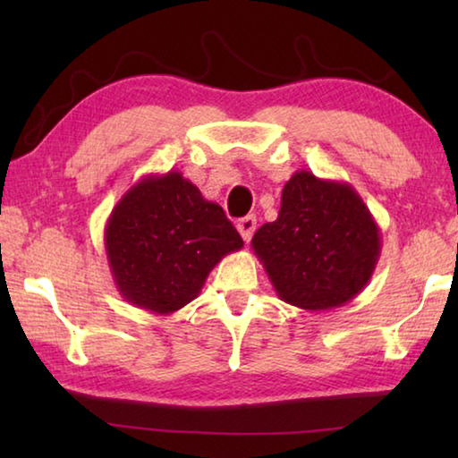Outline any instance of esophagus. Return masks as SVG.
I'll return each instance as SVG.
<instances>
[{"label":"esophagus","instance_id":"obj_1","mask_svg":"<svg viewBox=\"0 0 458 458\" xmlns=\"http://www.w3.org/2000/svg\"><path fill=\"white\" fill-rule=\"evenodd\" d=\"M254 230H257V218L254 216H246V218L238 222V232L244 238V242H250Z\"/></svg>","mask_w":458,"mask_h":458}]
</instances>
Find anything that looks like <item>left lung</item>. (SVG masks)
<instances>
[{
  "label": "left lung",
  "mask_w": 458,
  "mask_h": 458,
  "mask_svg": "<svg viewBox=\"0 0 458 458\" xmlns=\"http://www.w3.org/2000/svg\"><path fill=\"white\" fill-rule=\"evenodd\" d=\"M252 250L284 303L325 311L366 289L382 238L350 183L299 169L284 183L278 218L257 230Z\"/></svg>",
  "instance_id": "1"
}]
</instances>
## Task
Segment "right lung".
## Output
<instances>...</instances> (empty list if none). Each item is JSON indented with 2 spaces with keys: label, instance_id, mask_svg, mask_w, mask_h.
Returning <instances> with one entry per match:
<instances>
[{
  "label": "right lung",
  "instance_id": "1",
  "mask_svg": "<svg viewBox=\"0 0 458 458\" xmlns=\"http://www.w3.org/2000/svg\"><path fill=\"white\" fill-rule=\"evenodd\" d=\"M242 246L222 208L174 169L141 177L105 226L114 286L127 303L157 315L196 299L212 268Z\"/></svg>",
  "mask_w": 458,
  "mask_h": 458
}]
</instances>
